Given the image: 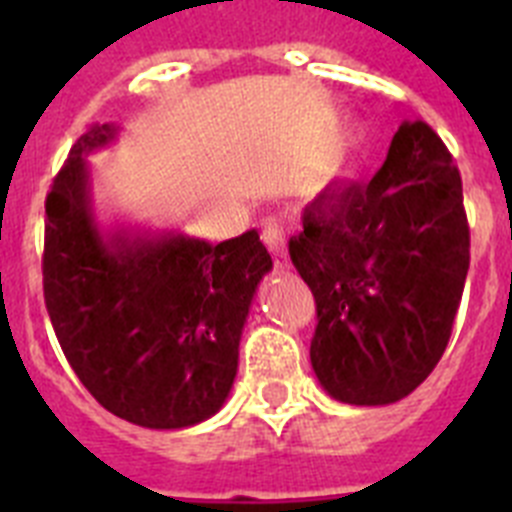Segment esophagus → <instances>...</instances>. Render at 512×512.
<instances>
[{"mask_svg":"<svg viewBox=\"0 0 512 512\" xmlns=\"http://www.w3.org/2000/svg\"><path fill=\"white\" fill-rule=\"evenodd\" d=\"M264 243L269 246L271 256H274V264L277 266H289V253L287 243H284V230L277 223H269L264 228Z\"/></svg>","mask_w":512,"mask_h":512,"instance_id":"1","label":"esophagus"}]
</instances>
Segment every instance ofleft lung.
<instances>
[{"instance_id": "8db88e82", "label": "left lung", "mask_w": 512, "mask_h": 512, "mask_svg": "<svg viewBox=\"0 0 512 512\" xmlns=\"http://www.w3.org/2000/svg\"><path fill=\"white\" fill-rule=\"evenodd\" d=\"M289 256L318 305L310 361L348 405H392L436 369L469 271L461 176L425 122H402L369 184L325 187Z\"/></svg>"}]
</instances>
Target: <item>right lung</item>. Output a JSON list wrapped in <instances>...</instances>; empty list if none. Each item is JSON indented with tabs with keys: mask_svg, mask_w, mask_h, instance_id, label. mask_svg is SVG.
<instances>
[{
	"mask_svg": "<svg viewBox=\"0 0 512 512\" xmlns=\"http://www.w3.org/2000/svg\"><path fill=\"white\" fill-rule=\"evenodd\" d=\"M120 125L81 135L45 200L43 295L63 354L104 410L174 431L223 408L271 256L256 230L210 243L176 228L104 225L92 153Z\"/></svg>",
	"mask_w": 512,
	"mask_h": 512,
	"instance_id": "1",
	"label": "right lung"
}]
</instances>
